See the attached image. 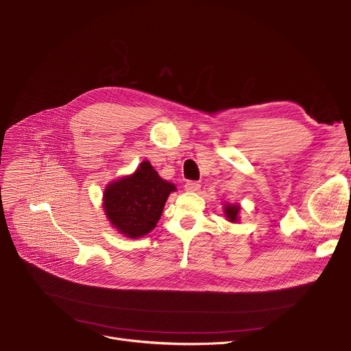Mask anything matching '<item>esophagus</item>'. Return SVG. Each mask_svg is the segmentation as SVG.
I'll return each instance as SVG.
<instances>
[{"mask_svg": "<svg viewBox=\"0 0 351 351\" xmlns=\"http://www.w3.org/2000/svg\"><path fill=\"white\" fill-rule=\"evenodd\" d=\"M199 189H200L199 182H186L185 183V191H188V192H197Z\"/></svg>", "mask_w": 351, "mask_h": 351, "instance_id": "obj_1", "label": "esophagus"}]
</instances>
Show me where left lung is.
Returning a JSON list of instances; mask_svg holds the SVG:
<instances>
[{"mask_svg":"<svg viewBox=\"0 0 351 351\" xmlns=\"http://www.w3.org/2000/svg\"><path fill=\"white\" fill-rule=\"evenodd\" d=\"M223 210H225V216L228 217L229 222H234V223L237 222V220H239V210H241V206L228 204V205H225Z\"/></svg>","mask_w":351,"mask_h":351,"instance_id":"obj_1","label":"left lung"}]
</instances>
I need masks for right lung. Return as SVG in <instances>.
Here are the masks:
<instances>
[{
  "label": "right lung",
  "instance_id": "add662e5",
  "mask_svg": "<svg viewBox=\"0 0 351 351\" xmlns=\"http://www.w3.org/2000/svg\"><path fill=\"white\" fill-rule=\"evenodd\" d=\"M173 183L162 179L154 166L143 160L129 176L109 183L104 191V210L121 234L138 239L156 228Z\"/></svg>",
  "mask_w": 351,
  "mask_h": 351
}]
</instances>
